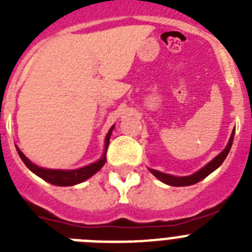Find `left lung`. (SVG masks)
Segmentation results:
<instances>
[{
	"instance_id": "8db88e82",
	"label": "left lung",
	"mask_w": 252,
	"mask_h": 252,
	"mask_svg": "<svg viewBox=\"0 0 252 252\" xmlns=\"http://www.w3.org/2000/svg\"><path fill=\"white\" fill-rule=\"evenodd\" d=\"M233 136H235V128L232 130V133H231L230 140H228V142H227L226 148H224L221 153L218 154L215 159L211 160V161H209L207 165H204L203 168L199 169L198 171H195L194 174L187 175V177H175V175L166 174V173H161V171L155 170V169L149 168V170H150L151 174L155 175V177H157L160 182L168 184V186H171V187L193 186V184L198 183V182L203 180L206 177H208V175L211 174V173H213V171H215L218 166H221V164L224 161L226 157L228 155V153H230L231 146H232Z\"/></svg>"
}]
</instances>
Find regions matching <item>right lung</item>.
<instances>
[{
	"instance_id": "1",
	"label": "right lung",
	"mask_w": 252,
	"mask_h": 252,
	"mask_svg": "<svg viewBox=\"0 0 252 252\" xmlns=\"http://www.w3.org/2000/svg\"><path fill=\"white\" fill-rule=\"evenodd\" d=\"M115 128V125L110 128L108 133L106 135V139H104V149L103 154H102L101 159L97 160V161L92 162L90 165L82 166L79 169H72V170H68V169H48V168H41V166H37L36 164H34L32 161L28 159V158L22 154V151L20 150L16 146V150L19 153L20 158L24 161L26 166L30 169L34 174H36L37 177H40L41 179H44L48 183L53 184V186L58 187H70L75 186V184H79L84 180L90 179L92 175H94L102 166L104 165L106 162V153L107 148H108V144H110V137L112 135V131Z\"/></svg>"
}]
</instances>
